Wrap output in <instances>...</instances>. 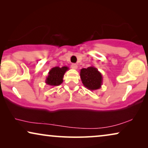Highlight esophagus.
<instances>
[{
    "label": "esophagus",
    "mask_w": 148,
    "mask_h": 148,
    "mask_svg": "<svg viewBox=\"0 0 148 148\" xmlns=\"http://www.w3.org/2000/svg\"><path fill=\"white\" fill-rule=\"evenodd\" d=\"M71 68L73 69H77V65L76 64H72Z\"/></svg>",
    "instance_id": "obj_1"
}]
</instances>
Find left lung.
I'll return each mask as SVG.
<instances>
[{"mask_svg": "<svg viewBox=\"0 0 148 148\" xmlns=\"http://www.w3.org/2000/svg\"><path fill=\"white\" fill-rule=\"evenodd\" d=\"M80 77L84 86L90 91L98 90L102 84L103 77L98 69L91 66L80 70Z\"/></svg>", "mask_w": 148, "mask_h": 148, "instance_id": "8db88e82", "label": "left lung"}]
</instances>
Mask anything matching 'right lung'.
<instances>
[{
  "mask_svg": "<svg viewBox=\"0 0 148 148\" xmlns=\"http://www.w3.org/2000/svg\"><path fill=\"white\" fill-rule=\"evenodd\" d=\"M69 67L66 66H55L52 68L48 72V77L46 79L45 83L50 86H58L63 82V77Z\"/></svg>",
  "mask_w": 148,
  "mask_h": 148,
  "instance_id": "obj_1",
  "label": "right lung"
}]
</instances>
